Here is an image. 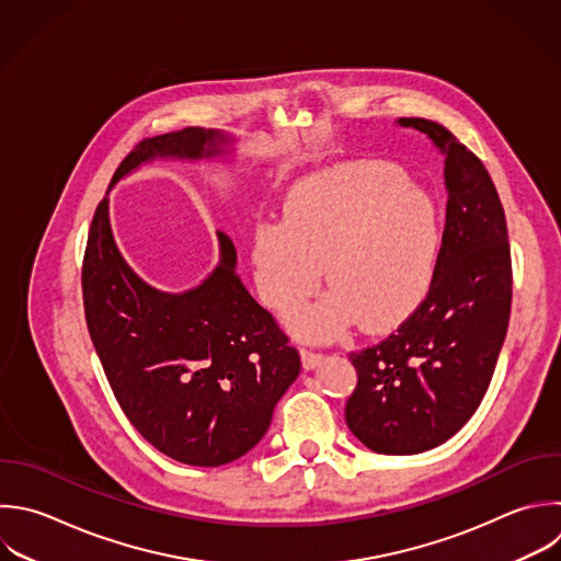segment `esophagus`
Listing matches in <instances>:
<instances>
[{
	"instance_id": "34e87169",
	"label": "esophagus",
	"mask_w": 561,
	"mask_h": 561,
	"mask_svg": "<svg viewBox=\"0 0 561 561\" xmlns=\"http://www.w3.org/2000/svg\"><path fill=\"white\" fill-rule=\"evenodd\" d=\"M300 357H302V366L305 370H313L322 364L324 355L322 353H316V351H309V348H300Z\"/></svg>"
}]
</instances>
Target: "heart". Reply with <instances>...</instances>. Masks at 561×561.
<instances>
[{"label":"heart","instance_id":"obj_1","mask_svg":"<svg viewBox=\"0 0 561 561\" xmlns=\"http://www.w3.org/2000/svg\"><path fill=\"white\" fill-rule=\"evenodd\" d=\"M438 241L432 202L405 188L399 169L337 167L291 193L285 221L256 228V289L267 307L285 313L316 291L324 265L333 289L296 309L289 329L313 342L335 337L357 318L362 329L383 331L425 298Z\"/></svg>","mask_w":561,"mask_h":561}]
</instances>
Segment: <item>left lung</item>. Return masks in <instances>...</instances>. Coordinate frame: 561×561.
<instances>
[{"label": "left lung", "mask_w": 561, "mask_h": 561, "mask_svg": "<svg viewBox=\"0 0 561 561\" xmlns=\"http://www.w3.org/2000/svg\"><path fill=\"white\" fill-rule=\"evenodd\" d=\"M445 156L447 213L425 300L381 342L348 355L357 386L348 430L373 451L419 454L451 438L478 410L511 313V250L484 164L443 125L399 118Z\"/></svg>", "instance_id": "obj_1"}]
</instances>
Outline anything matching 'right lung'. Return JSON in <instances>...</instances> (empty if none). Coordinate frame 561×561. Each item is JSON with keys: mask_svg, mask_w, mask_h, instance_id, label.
Masks as SVG:
<instances>
[{"mask_svg": "<svg viewBox=\"0 0 561 561\" xmlns=\"http://www.w3.org/2000/svg\"><path fill=\"white\" fill-rule=\"evenodd\" d=\"M232 142L202 127L147 138L110 188L156 158L208 160L228 156ZM217 237L219 265L202 285L160 291L123 259L105 197L83 259L88 329L123 412L156 449L195 467L248 454L300 373L298 351L237 276L232 241Z\"/></svg>", "mask_w": 561, "mask_h": 561, "instance_id": "right-lung-1", "label": "right lung"}]
</instances>
